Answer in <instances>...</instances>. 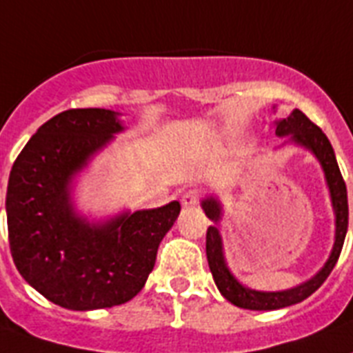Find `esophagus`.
Masks as SVG:
<instances>
[{"mask_svg":"<svg viewBox=\"0 0 353 353\" xmlns=\"http://www.w3.org/2000/svg\"><path fill=\"white\" fill-rule=\"evenodd\" d=\"M201 199V192L192 188V190H186L181 197V203L183 206H195V204L199 203Z\"/></svg>","mask_w":353,"mask_h":353,"instance_id":"esophagus-1","label":"esophagus"}]
</instances>
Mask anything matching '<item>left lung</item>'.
Masks as SVG:
<instances>
[{"instance_id": "8db88e82", "label": "left lung", "mask_w": 353, "mask_h": 353, "mask_svg": "<svg viewBox=\"0 0 353 353\" xmlns=\"http://www.w3.org/2000/svg\"><path fill=\"white\" fill-rule=\"evenodd\" d=\"M276 134L291 136V140L294 143L303 145L309 150H312L316 154V158L319 159V163H321L325 177H327V185L330 188L334 212H336V242H334V250L330 253V259L325 263V268L316 276L310 278L309 282L282 292L251 291V289L236 282L235 276L228 269L226 260H224L221 235H219V228L215 226L221 221V206H219V203L213 197L204 199V213L215 222L206 232V256H208V265L213 274V280H215V285H217L221 294L228 301H232L236 307L250 310L283 309V307H289V305L300 303L305 298H309L312 292L318 291L319 287L323 285V282L328 278V274L332 272L334 265H336L337 259L341 254L346 230H348V195H346V185L341 176V170H339V165L336 161L332 145H330L328 138L325 136V132L314 121H310L309 118L305 117L300 109H294L289 117L278 121Z\"/></svg>"}]
</instances>
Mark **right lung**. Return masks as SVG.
<instances>
[{
    "instance_id": "obj_1",
    "label": "right lung",
    "mask_w": 353,
    "mask_h": 353,
    "mask_svg": "<svg viewBox=\"0 0 353 353\" xmlns=\"http://www.w3.org/2000/svg\"><path fill=\"white\" fill-rule=\"evenodd\" d=\"M121 129L108 109H68L43 123L12 165V259L35 291L64 309H108L132 300L181 212V204L172 201L97 226L73 212L71 179Z\"/></svg>"
}]
</instances>
